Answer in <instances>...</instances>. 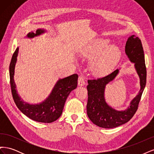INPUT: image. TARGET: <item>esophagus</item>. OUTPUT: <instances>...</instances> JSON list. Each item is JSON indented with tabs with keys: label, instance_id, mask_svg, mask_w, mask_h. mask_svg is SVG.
I'll return each instance as SVG.
<instances>
[{
	"label": "esophagus",
	"instance_id": "obj_1",
	"mask_svg": "<svg viewBox=\"0 0 154 154\" xmlns=\"http://www.w3.org/2000/svg\"><path fill=\"white\" fill-rule=\"evenodd\" d=\"M85 78L83 76H80L78 78V84L79 86H83L85 85Z\"/></svg>",
	"mask_w": 154,
	"mask_h": 154
}]
</instances>
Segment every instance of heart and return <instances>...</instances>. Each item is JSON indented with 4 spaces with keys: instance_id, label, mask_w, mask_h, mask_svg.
I'll list each match as a JSON object with an SVG mask.
<instances>
[{
    "instance_id": "b5f03b06",
    "label": "heart",
    "mask_w": 154,
    "mask_h": 154,
    "mask_svg": "<svg viewBox=\"0 0 154 154\" xmlns=\"http://www.w3.org/2000/svg\"><path fill=\"white\" fill-rule=\"evenodd\" d=\"M107 40H100L83 54L94 59L91 63V70L96 76H103L109 73L119 61L122 53L119 48L112 45Z\"/></svg>"
}]
</instances>
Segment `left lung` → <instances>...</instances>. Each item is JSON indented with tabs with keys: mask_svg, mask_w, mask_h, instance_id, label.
Segmentation results:
<instances>
[{
	"mask_svg": "<svg viewBox=\"0 0 154 154\" xmlns=\"http://www.w3.org/2000/svg\"><path fill=\"white\" fill-rule=\"evenodd\" d=\"M125 53L129 60L134 63L135 69L140 80V90L130 101L125 110H117L106 103L105 98L106 85L117 76L119 70L116 69L103 78L88 80V101L87 113L91 122L100 127L112 128L127 123L137 110L138 105L146 83V69L143 48L141 40L135 35L128 38L125 45Z\"/></svg>",
	"mask_w": 154,
	"mask_h": 154,
	"instance_id": "1",
	"label": "left lung"
}]
</instances>
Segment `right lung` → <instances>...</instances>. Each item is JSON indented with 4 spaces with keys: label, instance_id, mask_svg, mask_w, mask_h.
I'll use <instances>...</instances> for the list:
<instances>
[{
    "label": "right lung",
    "instance_id": "right-lung-1",
    "mask_svg": "<svg viewBox=\"0 0 154 154\" xmlns=\"http://www.w3.org/2000/svg\"><path fill=\"white\" fill-rule=\"evenodd\" d=\"M45 31L44 29H38L35 32H29L26 35V38H32L44 33ZM18 50L19 48H17L13 53L10 65V84L14 101L18 109L29 118L41 123H52L62 115L65 103L70 92L77 87L78 74H74L66 78L59 79L49 96L41 103L38 104L26 103L18 95L14 80Z\"/></svg>",
    "mask_w": 154,
    "mask_h": 154
}]
</instances>
